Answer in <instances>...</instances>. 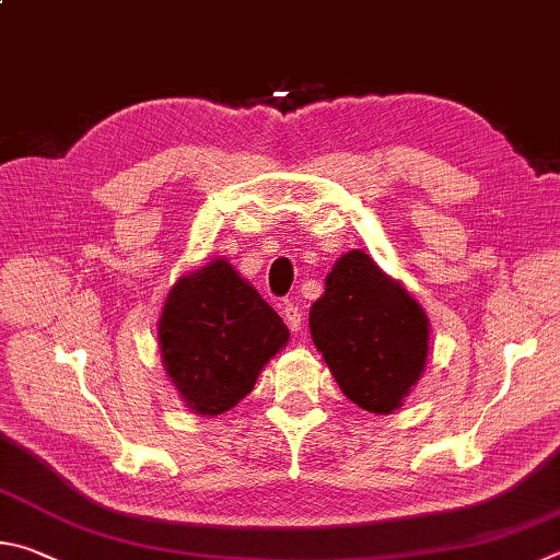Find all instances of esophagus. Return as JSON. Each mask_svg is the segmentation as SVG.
Returning a JSON list of instances; mask_svg holds the SVG:
<instances>
[{"label": "esophagus", "instance_id": "esophagus-1", "mask_svg": "<svg viewBox=\"0 0 560 560\" xmlns=\"http://www.w3.org/2000/svg\"><path fill=\"white\" fill-rule=\"evenodd\" d=\"M281 315H283V320H287V325H289L291 330H301L303 311L296 306V303H293V301L281 303Z\"/></svg>", "mask_w": 560, "mask_h": 560}]
</instances>
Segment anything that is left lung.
Returning <instances> with one entry per match:
<instances>
[{
	"instance_id": "left-lung-1",
	"label": "left lung",
	"mask_w": 560,
	"mask_h": 560,
	"mask_svg": "<svg viewBox=\"0 0 560 560\" xmlns=\"http://www.w3.org/2000/svg\"><path fill=\"white\" fill-rule=\"evenodd\" d=\"M308 325L342 394L372 413L399 409L429 358L423 308L362 249L335 261Z\"/></svg>"
}]
</instances>
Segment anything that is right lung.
<instances>
[{
    "label": "right lung",
    "mask_w": 560,
    "mask_h": 560,
    "mask_svg": "<svg viewBox=\"0 0 560 560\" xmlns=\"http://www.w3.org/2000/svg\"><path fill=\"white\" fill-rule=\"evenodd\" d=\"M289 328L225 259L180 277L159 320L161 362L190 411L218 416L254 389Z\"/></svg>",
    "instance_id": "1"
}]
</instances>
